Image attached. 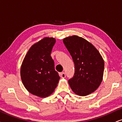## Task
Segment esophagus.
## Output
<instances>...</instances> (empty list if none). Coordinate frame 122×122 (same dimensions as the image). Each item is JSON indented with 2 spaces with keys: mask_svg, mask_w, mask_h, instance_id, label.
Returning a JSON list of instances; mask_svg holds the SVG:
<instances>
[{
  "mask_svg": "<svg viewBox=\"0 0 122 122\" xmlns=\"http://www.w3.org/2000/svg\"><path fill=\"white\" fill-rule=\"evenodd\" d=\"M60 75V76H61L62 78H65L66 77V74L64 72H61Z\"/></svg>",
  "mask_w": 122,
  "mask_h": 122,
  "instance_id": "obj_1",
  "label": "esophagus"
}]
</instances>
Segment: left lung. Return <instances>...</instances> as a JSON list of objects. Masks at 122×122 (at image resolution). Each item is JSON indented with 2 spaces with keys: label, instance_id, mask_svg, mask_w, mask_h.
<instances>
[{
  "label": "left lung",
  "instance_id": "1",
  "mask_svg": "<svg viewBox=\"0 0 122 122\" xmlns=\"http://www.w3.org/2000/svg\"><path fill=\"white\" fill-rule=\"evenodd\" d=\"M72 57L75 72L68 82L72 91L81 96L97 89L102 80L104 61L99 52L91 43L76 35L63 40Z\"/></svg>",
  "mask_w": 122,
  "mask_h": 122
}]
</instances>
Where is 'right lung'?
Instances as JSON below:
<instances>
[{
	"instance_id": "1",
	"label": "right lung",
	"mask_w": 122,
	"mask_h": 122,
	"mask_svg": "<svg viewBox=\"0 0 122 122\" xmlns=\"http://www.w3.org/2000/svg\"><path fill=\"white\" fill-rule=\"evenodd\" d=\"M55 42V38H45L34 44L21 65V77L25 87L41 97L51 95L60 78L51 56Z\"/></svg>"
}]
</instances>
